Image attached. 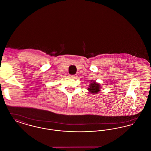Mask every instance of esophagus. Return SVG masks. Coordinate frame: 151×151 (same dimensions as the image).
Masks as SVG:
<instances>
[{"mask_svg":"<svg viewBox=\"0 0 151 151\" xmlns=\"http://www.w3.org/2000/svg\"><path fill=\"white\" fill-rule=\"evenodd\" d=\"M70 77H71L72 78H73V79H76L78 76H77V75H70Z\"/></svg>","mask_w":151,"mask_h":151,"instance_id":"1","label":"esophagus"}]
</instances>
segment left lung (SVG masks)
<instances>
[{
    "label": "left lung",
    "instance_id": "1",
    "mask_svg": "<svg viewBox=\"0 0 151 151\" xmlns=\"http://www.w3.org/2000/svg\"><path fill=\"white\" fill-rule=\"evenodd\" d=\"M88 89L92 93H97L100 91V86L96 81H93L89 85V88Z\"/></svg>",
    "mask_w": 151,
    "mask_h": 151
}]
</instances>
